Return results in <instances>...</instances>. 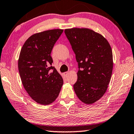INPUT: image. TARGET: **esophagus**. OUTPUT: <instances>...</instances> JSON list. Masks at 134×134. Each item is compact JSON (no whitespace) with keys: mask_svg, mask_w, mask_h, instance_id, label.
<instances>
[{"mask_svg":"<svg viewBox=\"0 0 134 134\" xmlns=\"http://www.w3.org/2000/svg\"><path fill=\"white\" fill-rule=\"evenodd\" d=\"M63 74L65 76H67L69 74V72H64V73H63Z\"/></svg>","mask_w":134,"mask_h":134,"instance_id":"34e87169","label":"esophagus"}]
</instances>
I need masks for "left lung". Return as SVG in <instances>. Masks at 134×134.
<instances>
[{"label": "left lung", "mask_w": 134, "mask_h": 134, "mask_svg": "<svg viewBox=\"0 0 134 134\" xmlns=\"http://www.w3.org/2000/svg\"><path fill=\"white\" fill-rule=\"evenodd\" d=\"M65 34L78 63V79L74 85L77 97L92 104L106 92L113 69L111 47L105 37L87 28H72Z\"/></svg>", "instance_id": "obj_1"}]
</instances>
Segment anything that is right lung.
<instances>
[{
    "instance_id": "right-lung-1",
    "label": "right lung",
    "mask_w": 134,
    "mask_h": 134,
    "mask_svg": "<svg viewBox=\"0 0 134 134\" xmlns=\"http://www.w3.org/2000/svg\"><path fill=\"white\" fill-rule=\"evenodd\" d=\"M63 31L52 29L37 33L28 38L21 49L18 69L23 87L35 102L49 105L57 98L63 81L52 66L54 44Z\"/></svg>"
}]
</instances>
